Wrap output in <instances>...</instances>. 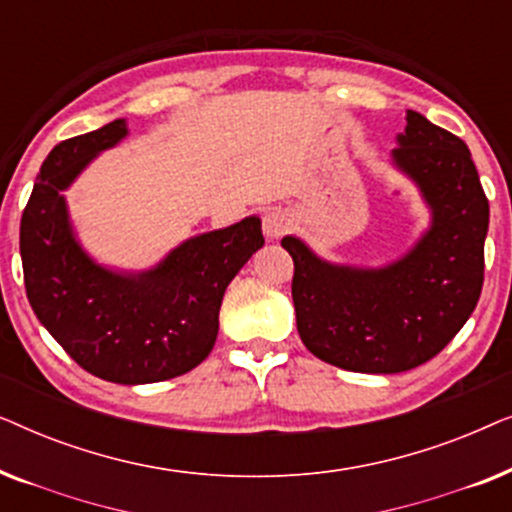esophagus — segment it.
Instances as JSON below:
<instances>
[{
    "label": "esophagus",
    "mask_w": 512,
    "mask_h": 512,
    "mask_svg": "<svg viewBox=\"0 0 512 512\" xmlns=\"http://www.w3.org/2000/svg\"><path fill=\"white\" fill-rule=\"evenodd\" d=\"M291 228V214L282 207H272L263 216V233L268 240H279Z\"/></svg>",
    "instance_id": "obj_1"
}]
</instances>
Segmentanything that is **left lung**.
Listing matches in <instances>:
<instances>
[{
	"label": "left lung",
	"instance_id": "left-lung-1",
	"mask_svg": "<svg viewBox=\"0 0 512 512\" xmlns=\"http://www.w3.org/2000/svg\"><path fill=\"white\" fill-rule=\"evenodd\" d=\"M391 167L429 209V226L384 265L333 263L286 235L296 265L300 340L317 359L354 373L391 375L433 359L478 305L489 202L471 151L429 118L405 111Z\"/></svg>",
	"mask_w": 512,
	"mask_h": 512
}]
</instances>
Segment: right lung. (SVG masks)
<instances>
[{
  "instance_id": "add662e5",
  "label": "right lung",
  "mask_w": 512,
  "mask_h": 512,
  "mask_svg": "<svg viewBox=\"0 0 512 512\" xmlns=\"http://www.w3.org/2000/svg\"><path fill=\"white\" fill-rule=\"evenodd\" d=\"M128 135V121L116 118L48 153L20 219V258L41 326L90 375L132 387L172 380L207 359L223 293L265 240L251 214L188 237L151 268L97 261L79 240L65 191Z\"/></svg>"
}]
</instances>
